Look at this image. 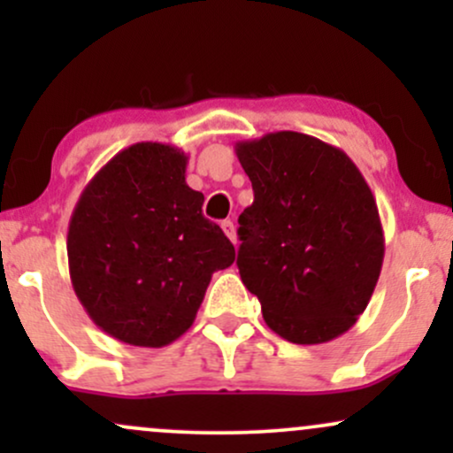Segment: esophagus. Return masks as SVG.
I'll return each mask as SVG.
<instances>
[{"mask_svg":"<svg viewBox=\"0 0 453 453\" xmlns=\"http://www.w3.org/2000/svg\"><path fill=\"white\" fill-rule=\"evenodd\" d=\"M221 227H223V232H226V236L230 238L234 244H236V226H234V221L232 219L221 221Z\"/></svg>","mask_w":453,"mask_h":453,"instance_id":"esophagus-1","label":"esophagus"}]
</instances>
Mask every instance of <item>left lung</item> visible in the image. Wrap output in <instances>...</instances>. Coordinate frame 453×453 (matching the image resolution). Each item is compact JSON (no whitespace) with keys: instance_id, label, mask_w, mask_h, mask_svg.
Instances as JSON below:
<instances>
[{"instance_id":"1","label":"left lung","mask_w":453,"mask_h":453,"mask_svg":"<svg viewBox=\"0 0 453 453\" xmlns=\"http://www.w3.org/2000/svg\"><path fill=\"white\" fill-rule=\"evenodd\" d=\"M253 185L238 217V273L264 321L296 345L345 334L383 264V227L357 165L324 140L274 132L236 142Z\"/></svg>"}]
</instances>
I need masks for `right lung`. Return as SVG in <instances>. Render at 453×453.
Wrapping results in <instances>:
<instances>
[{
	"mask_svg": "<svg viewBox=\"0 0 453 453\" xmlns=\"http://www.w3.org/2000/svg\"><path fill=\"white\" fill-rule=\"evenodd\" d=\"M187 155L161 142L123 149L89 180L67 227L72 288L108 336L165 347L185 334L215 270L236 251L185 183Z\"/></svg>",
	"mask_w": 453,
	"mask_h": 453,
	"instance_id": "add662e5",
	"label": "right lung"
}]
</instances>
